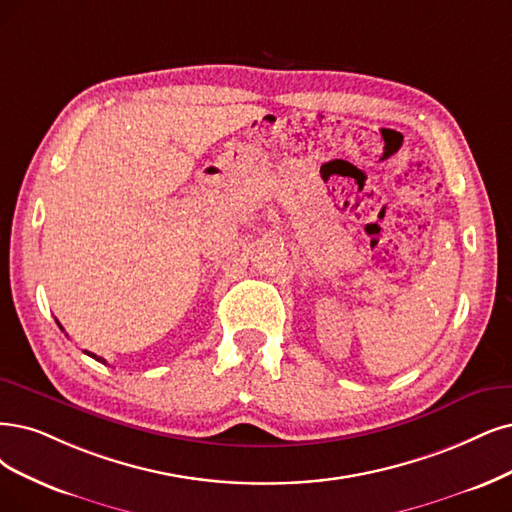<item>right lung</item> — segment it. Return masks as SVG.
Listing matches in <instances>:
<instances>
[{
    "mask_svg": "<svg viewBox=\"0 0 512 512\" xmlns=\"http://www.w3.org/2000/svg\"><path fill=\"white\" fill-rule=\"evenodd\" d=\"M88 354H90V352H88ZM90 356H92V358H94V361H101V363H105V361H103V358H99V356H97V354H90Z\"/></svg>",
    "mask_w": 512,
    "mask_h": 512,
    "instance_id": "right-lung-1",
    "label": "right lung"
}]
</instances>
